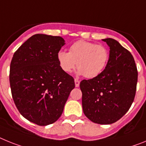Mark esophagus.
I'll return each instance as SVG.
<instances>
[{"label":"esophagus","mask_w":146,"mask_h":146,"mask_svg":"<svg viewBox=\"0 0 146 146\" xmlns=\"http://www.w3.org/2000/svg\"><path fill=\"white\" fill-rule=\"evenodd\" d=\"M79 84H80V82H79V80H78V79H75V85H76V87H79Z\"/></svg>","instance_id":"1"}]
</instances>
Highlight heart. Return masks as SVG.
<instances>
[{"label":"heart","mask_w":146,"mask_h":146,"mask_svg":"<svg viewBox=\"0 0 146 146\" xmlns=\"http://www.w3.org/2000/svg\"><path fill=\"white\" fill-rule=\"evenodd\" d=\"M110 53L103 45L79 40L70 47L69 52L59 50L57 59L65 73H70L76 67L78 73L89 78L99 76L106 68Z\"/></svg>","instance_id":"obj_1"}]
</instances>
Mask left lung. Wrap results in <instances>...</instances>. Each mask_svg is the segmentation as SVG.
Returning <instances> with one entry per match:
<instances>
[{
    "label": "left lung",
    "instance_id": "8db88e82",
    "mask_svg": "<svg viewBox=\"0 0 146 146\" xmlns=\"http://www.w3.org/2000/svg\"><path fill=\"white\" fill-rule=\"evenodd\" d=\"M110 47V58L104 71L80 82L83 111L98 124H111L123 116L134 101L137 69L134 57L114 39H104Z\"/></svg>",
    "mask_w": 146,
    "mask_h": 146
}]
</instances>
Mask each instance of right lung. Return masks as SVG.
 Returning a JSON list of instances; mask_svg holds the SVG:
<instances>
[{"instance_id":"obj_1","label":"right lung","mask_w":146,"mask_h":146,"mask_svg":"<svg viewBox=\"0 0 146 146\" xmlns=\"http://www.w3.org/2000/svg\"><path fill=\"white\" fill-rule=\"evenodd\" d=\"M62 37L37 35L26 40L15 52L10 64L12 98L20 113L28 120L47 126L62 114L74 78L62 70L58 52Z\"/></svg>"}]
</instances>
